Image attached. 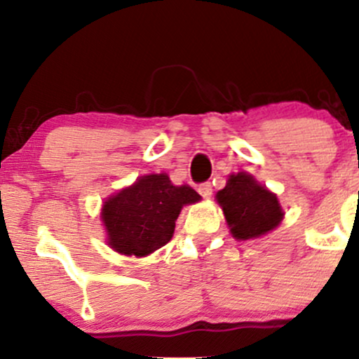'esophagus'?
Returning a JSON list of instances; mask_svg holds the SVG:
<instances>
[{
  "mask_svg": "<svg viewBox=\"0 0 359 359\" xmlns=\"http://www.w3.org/2000/svg\"><path fill=\"white\" fill-rule=\"evenodd\" d=\"M197 191H199V194L204 197V199H209V197L212 196V185H211V182H204L199 185V189H197Z\"/></svg>",
  "mask_w": 359,
  "mask_h": 359,
  "instance_id": "1",
  "label": "esophagus"
}]
</instances>
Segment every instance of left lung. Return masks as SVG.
<instances>
[{
  "label": "left lung",
  "instance_id": "8db88e82",
  "mask_svg": "<svg viewBox=\"0 0 359 359\" xmlns=\"http://www.w3.org/2000/svg\"><path fill=\"white\" fill-rule=\"evenodd\" d=\"M216 199L236 240L263 236L283 219L277 196L246 172L229 175L228 184L216 194Z\"/></svg>",
  "mask_w": 359,
  "mask_h": 359
}]
</instances>
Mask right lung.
Segmentation results:
<instances>
[{
  "instance_id": "right-lung-1",
  "label": "right lung",
  "mask_w": 359,
  "mask_h": 359,
  "mask_svg": "<svg viewBox=\"0 0 359 359\" xmlns=\"http://www.w3.org/2000/svg\"><path fill=\"white\" fill-rule=\"evenodd\" d=\"M197 201L192 187L174 185L167 174L140 177L102 204L108 245L126 257H147L172 240L182 208Z\"/></svg>"
}]
</instances>
